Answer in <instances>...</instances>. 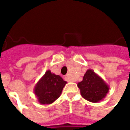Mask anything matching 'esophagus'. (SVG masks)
I'll return each mask as SVG.
<instances>
[{
	"mask_svg": "<svg viewBox=\"0 0 130 130\" xmlns=\"http://www.w3.org/2000/svg\"><path fill=\"white\" fill-rule=\"evenodd\" d=\"M65 78H67V77H65Z\"/></svg>",
	"mask_w": 130,
	"mask_h": 130,
	"instance_id": "34e87169",
	"label": "esophagus"
}]
</instances>
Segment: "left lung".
Returning <instances> with one entry per match:
<instances>
[{
    "label": "left lung",
    "mask_w": 130,
    "mask_h": 130,
    "mask_svg": "<svg viewBox=\"0 0 130 130\" xmlns=\"http://www.w3.org/2000/svg\"><path fill=\"white\" fill-rule=\"evenodd\" d=\"M83 98L90 102H100L109 93V86L93 70H88L83 80L77 84Z\"/></svg>",
    "instance_id": "left-lung-1"
}]
</instances>
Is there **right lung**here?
<instances>
[{
  "label": "right lung",
  "mask_w": 130,
  "mask_h": 130,
  "mask_svg": "<svg viewBox=\"0 0 130 130\" xmlns=\"http://www.w3.org/2000/svg\"><path fill=\"white\" fill-rule=\"evenodd\" d=\"M67 82L59 75L47 70L34 88V93L41 104H50L59 98Z\"/></svg>",
  "instance_id": "right-lung-1"
}]
</instances>
